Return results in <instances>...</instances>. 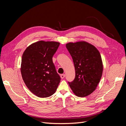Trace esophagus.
I'll return each mask as SVG.
<instances>
[{
  "instance_id": "34e87169",
  "label": "esophagus",
  "mask_w": 126,
  "mask_h": 126,
  "mask_svg": "<svg viewBox=\"0 0 126 126\" xmlns=\"http://www.w3.org/2000/svg\"><path fill=\"white\" fill-rule=\"evenodd\" d=\"M60 77L62 79H63L64 77H65V75L64 74H62L60 75Z\"/></svg>"
}]
</instances>
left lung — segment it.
I'll return each instance as SVG.
<instances>
[{"label": "left lung", "instance_id": "8db88e82", "mask_svg": "<svg viewBox=\"0 0 126 126\" xmlns=\"http://www.w3.org/2000/svg\"><path fill=\"white\" fill-rule=\"evenodd\" d=\"M66 48L73 60L76 76L69 83L74 94L79 97L89 96L99 82L103 64L99 51L94 45L85 41L68 43Z\"/></svg>", "mask_w": 126, "mask_h": 126}]
</instances>
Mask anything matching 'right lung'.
<instances>
[{"instance_id":"obj_1","label":"right lung","mask_w":126,"mask_h":126,"mask_svg":"<svg viewBox=\"0 0 126 126\" xmlns=\"http://www.w3.org/2000/svg\"><path fill=\"white\" fill-rule=\"evenodd\" d=\"M60 43L40 40L27 47L22 54L20 71L29 90L37 97L51 96L60 81L52 57Z\"/></svg>"}]
</instances>
